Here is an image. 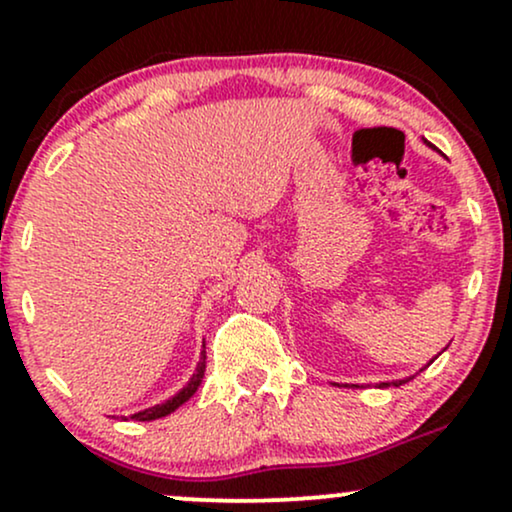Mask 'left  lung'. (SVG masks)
<instances>
[{"instance_id": "left-lung-1", "label": "left lung", "mask_w": 512, "mask_h": 512, "mask_svg": "<svg viewBox=\"0 0 512 512\" xmlns=\"http://www.w3.org/2000/svg\"><path fill=\"white\" fill-rule=\"evenodd\" d=\"M426 144H428V142H426ZM428 146H431V144H428ZM428 363H431V361H428ZM421 370H424V368H421ZM407 380H411V378H407ZM407 380H392V383H380V387H390V385L399 387V385H404V383H407Z\"/></svg>"}]
</instances>
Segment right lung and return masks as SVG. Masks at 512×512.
<instances>
[{
  "instance_id": "1",
  "label": "right lung",
  "mask_w": 512,
  "mask_h": 512,
  "mask_svg": "<svg viewBox=\"0 0 512 512\" xmlns=\"http://www.w3.org/2000/svg\"><path fill=\"white\" fill-rule=\"evenodd\" d=\"M204 349H207V346H204ZM204 368H207V351H202V356H199V363H197V370H195V373H192L190 383L182 387L178 395L166 399V402H161V404H154V407H149V409L137 411V414H132V416H125V421H127V419H134V421H154V419H163V416L173 414V411L178 409V407H182V404H185L187 399L195 395L197 387L202 385Z\"/></svg>"
}]
</instances>
